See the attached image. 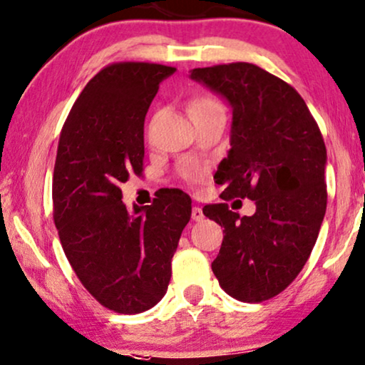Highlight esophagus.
<instances>
[{"instance_id": "esophagus-1", "label": "esophagus", "mask_w": 365, "mask_h": 365, "mask_svg": "<svg viewBox=\"0 0 365 365\" xmlns=\"http://www.w3.org/2000/svg\"><path fill=\"white\" fill-rule=\"evenodd\" d=\"M191 217H192V221H202L205 220V212H202L200 206H194L191 211Z\"/></svg>"}]
</instances>
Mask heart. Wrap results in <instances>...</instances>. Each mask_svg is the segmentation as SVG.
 <instances>
[{
	"instance_id": "1",
	"label": "heart",
	"mask_w": 365,
	"mask_h": 365,
	"mask_svg": "<svg viewBox=\"0 0 365 365\" xmlns=\"http://www.w3.org/2000/svg\"><path fill=\"white\" fill-rule=\"evenodd\" d=\"M212 107H221V106L216 101H212V98H207V97L197 98V101H194L191 103V110H205V108H212Z\"/></svg>"
}]
</instances>
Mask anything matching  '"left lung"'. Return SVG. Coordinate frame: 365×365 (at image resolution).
Wrapping results in <instances>:
<instances>
[{
    "instance_id": "obj_1",
    "label": "left lung",
    "mask_w": 365,
    "mask_h": 365,
    "mask_svg": "<svg viewBox=\"0 0 365 365\" xmlns=\"http://www.w3.org/2000/svg\"><path fill=\"white\" fill-rule=\"evenodd\" d=\"M189 78L225 98L233 113L230 150L217 168L221 194L250 197L253 216L226 202L205 206L225 228L211 263L223 290L241 302H263L295 280L309 259L327 207V149L304 98L253 63L192 68Z\"/></svg>"
}]
</instances>
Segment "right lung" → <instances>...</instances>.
I'll return each instance as SVG.
<instances>
[{
  "instance_id": "add662e5",
  "label": "right lung",
  "mask_w": 365,
  "mask_h": 365,
  "mask_svg": "<svg viewBox=\"0 0 365 365\" xmlns=\"http://www.w3.org/2000/svg\"><path fill=\"white\" fill-rule=\"evenodd\" d=\"M174 72L135 61L106 67L85 85L60 134L53 217L61 246L83 287L119 314H140L165 295L191 220V197L179 189L132 211L120 191L130 173H142L145 113Z\"/></svg>"
}]
</instances>
